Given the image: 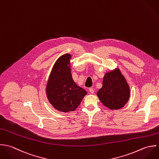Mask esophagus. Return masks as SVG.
<instances>
[{
	"label": "esophagus",
	"instance_id": "esophagus-1",
	"mask_svg": "<svg viewBox=\"0 0 159 159\" xmlns=\"http://www.w3.org/2000/svg\"><path fill=\"white\" fill-rule=\"evenodd\" d=\"M89 92H90L92 94H93V93H94V92H95V91H94V90H93V88H90V89H89Z\"/></svg>",
	"mask_w": 159,
	"mask_h": 159
}]
</instances>
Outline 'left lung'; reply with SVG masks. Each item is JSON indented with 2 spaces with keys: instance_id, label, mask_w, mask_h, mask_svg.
I'll return each instance as SVG.
<instances>
[{
  "instance_id": "obj_1",
  "label": "left lung",
  "mask_w": 159,
  "mask_h": 159,
  "mask_svg": "<svg viewBox=\"0 0 159 159\" xmlns=\"http://www.w3.org/2000/svg\"><path fill=\"white\" fill-rule=\"evenodd\" d=\"M96 95L102 104L111 110L120 109L126 104L130 96V90L119 69L105 74L102 87Z\"/></svg>"
}]
</instances>
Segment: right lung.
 <instances>
[{
    "instance_id": "add662e5",
    "label": "right lung",
    "mask_w": 159,
    "mask_h": 159,
    "mask_svg": "<svg viewBox=\"0 0 159 159\" xmlns=\"http://www.w3.org/2000/svg\"><path fill=\"white\" fill-rule=\"evenodd\" d=\"M71 55L61 56L55 62L46 87V94L53 107L63 112L74 111L87 92L73 80L70 72Z\"/></svg>"
}]
</instances>
